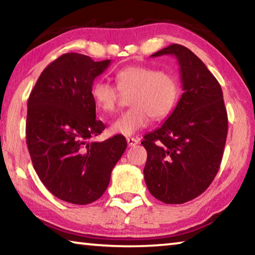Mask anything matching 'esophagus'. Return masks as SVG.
Returning a JSON list of instances; mask_svg holds the SVG:
<instances>
[{
	"mask_svg": "<svg viewBox=\"0 0 255 255\" xmlns=\"http://www.w3.org/2000/svg\"><path fill=\"white\" fill-rule=\"evenodd\" d=\"M138 143H139V139H137V138H133V137L127 138V144L129 147H131V146H136Z\"/></svg>",
	"mask_w": 255,
	"mask_h": 255,
	"instance_id": "esophagus-1",
	"label": "esophagus"
}]
</instances>
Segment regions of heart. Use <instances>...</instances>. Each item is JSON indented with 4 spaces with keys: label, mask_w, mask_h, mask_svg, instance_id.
Masks as SVG:
<instances>
[{
    "label": "heart",
    "mask_w": 255,
    "mask_h": 255,
    "mask_svg": "<svg viewBox=\"0 0 255 255\" xmlns=\"http://www.w3.org/2000/svg\"><path fill=\"white\" fill-rule=\"evenodd\" d=\"M116 82L122 92H131V106L110 126L116 135L131 136L149 124L150 117L159 120L169 116L178 102L180 88L174 76L148 66L130 65L116 73ZM106 81H96L91 88L94 105L103 114H111L118 103L119 91Z\"/></svg>",
    "instance_id": "obj_1"
}]
</instances>
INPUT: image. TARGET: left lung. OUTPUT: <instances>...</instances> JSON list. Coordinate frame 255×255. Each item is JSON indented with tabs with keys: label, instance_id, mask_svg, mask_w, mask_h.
<instances>
[{
	"label": "left lung",
	"instance_id": "left-lung-1",
	"mask_svg": "<svg viewBox=\"0 0 255 255\" xmlns=\"http://www.w3.org/2000/svg\"><path fill=\"white\" fill-rule=\"evenodd\" d=\"M178 60L183 93L161 127L146 133L144 179L149 192L165 204H183L213 182L227 137V112L216 77L187 47L173 44L152 55Z\"/></svg>",
	"mask_w": 255,
	"mask_h": 255
}]
</instances>
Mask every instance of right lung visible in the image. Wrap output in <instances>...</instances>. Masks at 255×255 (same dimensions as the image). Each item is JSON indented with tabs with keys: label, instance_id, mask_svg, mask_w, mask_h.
<instances>
[{
	"label": "right lung",
	"instance_id": "add662e5",
	"mask_svg": "<svg viewBox=\"0 0 255 255\" xmlns=\"http://www.w3.org/2000/svg\"><path fill=\"white\" fill-rule=\"evenodd\" d=\"M110 63L64 54L42 71L28 100L25 133L33 169L55 197L71 204L99 199L127 147L122 135L89 141L106 128L96 118L91 88Z\"/></svg>",
	"mask_w": 255,
	"mask_h": 255
}]
</instances>
